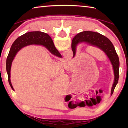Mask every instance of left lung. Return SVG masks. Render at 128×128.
Instances as JSON below:
<instances>
[{
    "mask_svg": "<svg viewBox=\"0 0 128 128\" xmlns=\"http://www.w3.org/2000/svg\"><path fill=\"white\" fill-rule=\"evenodd\" d=\"M86 43L88 44L98 47L104 52L111 62L114 72V82L112 85L111 93L112 94L116 86L118 84L119 77V62L118 56L117 54L113 44L109 39L96 32L90 31L82 32L77 34L73 38L72 42V50L74 58L76 52L77 45L79 43Z\"/></svg>",
    "mask_w": 128,
    "mask_h": 128,
    "instance_id": "1",
    "label": "left lung"
}]
</instances>
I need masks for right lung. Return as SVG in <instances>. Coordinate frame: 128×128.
<instances>
[{
	"label": "right lung",
	"mask_w": 128,
	"mask_h": 128,
	"mask_svg": "<svg viewBox=\"0 0 128 128\" xmlns=\"http://www.w3.org/2000/svg\"><path fill=\"white\" fill-rule=\"evenodd\" d=\"M33 44L43 45L53 55L62 58V55L55 47L51 38L47 33L42 32H31L23 34L20 37L17 38L10 47L9 54L7 58V60H6V70L8 74V82L12 90H14L11 82H10V68H11L13 60L17 52L20 50L22 47L28 45Z\"/></svg>",
	"instance_id": "obj_1"
}]
</instances>
